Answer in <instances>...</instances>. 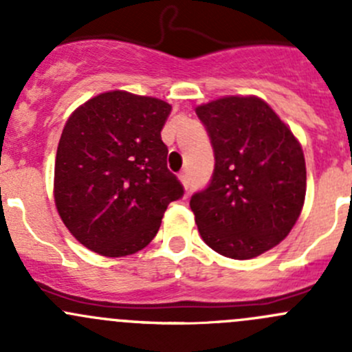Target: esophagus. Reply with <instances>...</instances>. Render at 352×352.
<instances>
[{
	"mask_svg": "<svg viewBox=\"0 0 352 352\" xmlns=\"http://www.w3.org/2000/svg\"><path fill=\"white\" fill-rule=\"evenodd\" d=\"M179 179H180V182H182V186L186 187V190H189V175H187L186 172H182L179 175Z\"/></svg>",
	"mask_w": 352,
	"mask_h": 352,
	"instance_id": "34e87169",
	"label": "esophagus"
}]
</instances>
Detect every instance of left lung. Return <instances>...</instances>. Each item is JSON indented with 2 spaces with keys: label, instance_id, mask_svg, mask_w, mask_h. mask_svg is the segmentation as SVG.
Masks as SVG:
<instances>
[{
  "label": "left lung",
  "instance_id": "obj_1",
  "mask_svg": "<svg viewBox=\"0 0 352 352\" xmlns=\"http://www.w3.org/2000/svg\"><path fill=\"white\" fill-rule=\"evenodd\" d=\"M214 172L190 197L202 240L230 258L271 250L300 218L307 168L300 143L264 100L223 97L199 105Z\"/></svg>",
  "mask_w": 352,
  "mask_h": 352
}]
</instances>
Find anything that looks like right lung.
Masks as SVG:
<instances>
[{"mask_svg": "<svg viewBox=\"0 0 352 352\" xmlns=\"http://www.w3.org/2000/svg\"><path fill=\"white\" fill-rule=\"evenodd\" d=\"M172 105L113 90L67 119L54 166V201L71 235L105 257L136 254L184 196L166 168L162 129Z\"/></svg>", "mask_w": 352, "mask_h": 352, "instance_id": "obj_1", "label": "right lung"}]
</instances>
